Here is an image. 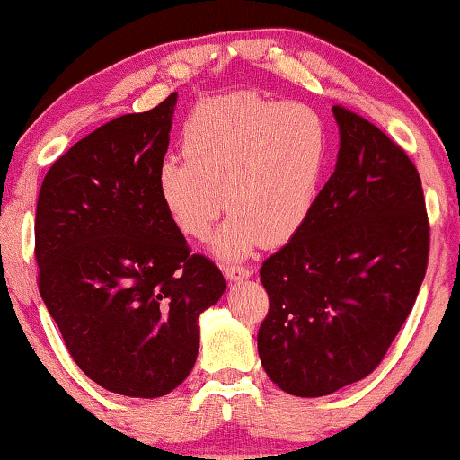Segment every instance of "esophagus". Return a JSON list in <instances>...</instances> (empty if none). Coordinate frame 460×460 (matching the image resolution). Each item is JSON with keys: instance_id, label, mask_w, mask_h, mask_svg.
<instances>
[{"instance_id": "obj_1", "label": "esophagus", "mask_w": 460, "mask_h": 460, "mask_svg": "<svg viewBox=\"0 0 460 460\" xmlns=\"http://www.w3.org/2000/svg\"><path fill=\"white\" fill-rule=\"evenodd\" d=\"M224 276L232 279V282H238V279H246L251 276V270L246 265H236V263H222Z\"/></svg>"}]
</instances>
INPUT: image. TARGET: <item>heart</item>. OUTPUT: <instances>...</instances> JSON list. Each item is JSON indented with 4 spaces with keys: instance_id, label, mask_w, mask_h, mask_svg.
<instances>
[{
    "instance_id": "b5f03b06",
    "label": "heart",
    "mask_w": 460,
    "mask_h": 460,
    "mask_svg": "<svg viewBox=\"0 0 460 460\" xmlns=\"http://www.w3.org/2000/svg\"><path fill=\"white\" fill-rule=\"evenodd\" d=\"M182 153L159 165V199L195 241L209 236L226 203L230 216L214 246L232 259L303 228L328 170L330 130L307 103L232 93L197 105L182 128Z\"/></svg>"
}]
</instances>
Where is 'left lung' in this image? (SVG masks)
Wrapping results in <instances>:
<instances>
[{"label":"left lung","mask_w":460,"mask_h":460,"mask_svg":"<svg viewBox=\"0 0 460 460\" xmlns=\"http://www.w3.org/2000/svg\"><path fill=\"white\" fill-rule=\"evenodd\" d=\"M334 174L301 230L261 265L270 311L257 334L265 374L315 398L367 377L415 305L429 255L421 178L382 130L332 108Z\"/></svg>","instance_id":"left-lung-1"}]
</instances>
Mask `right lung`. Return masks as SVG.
Listing matches in <instances>:
<instances>
[{
    "label": "right lung",
    "mask_w": 460,
    "mask_h": 460,
    "mask_svg": "<svg viewBox=\"0 0 460 460\" xmlns=\"http://www.w3.org/2000/svg\"><path fill=\"white\" fill-rule=\"evenodd\" d=\"M176 93L99 126L56 159L39 190V292L70 357L132 398L181 385L199 352V315L226 279L192 255L157 192Z\"/></svg>",
    "instance_id": "1"
}]
</instances>
